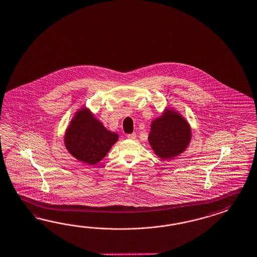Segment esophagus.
Returning <instances> with one entry per match:
<instances>
[{
	"label": "esophagus",
	"instance_id": "1",
	"mask_svg": "<svg viewBox=\"0 0 257 257\" xmlns=\"http://www.w3.org/2000/svg\"><path fill=\"white\" fill-rule=\"evenodd\" d=\"M136 137H137L136 133H133V134H130V135H127V138H129V139H131V140L136 139Z\"/></svg>",
	"mask_w": 257,
	"mask_h": 257
}]
</instances>
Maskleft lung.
<instances>
[{"label": "left lung", "instance_id": "1", "mask_svg": "<svg viewBox=\"0 0 257 257\" xmlns=\"http://www.w3.org/2000/svg\"><path fill=\"white\" fill-rule=\"evenodd\" d=\"M150 127L149 144L155 154L162 160H171L183 153L192 138L188 121L177 110L169 107L152 120Z\"/></svg>", "mask_w": 257, "mask_h": 257}]
</instances>
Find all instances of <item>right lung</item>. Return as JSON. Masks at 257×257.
<instances>
[{
  "label": "right lung",
  "mask_w": 257,
  "mask_h": 257,
  "mask_svg": "<svg viewBox=\"0 0 257 257\" xmlns=\"http://www.w3.org/2000/svg\"><path fill=\"white\" fill-rule=\"evenodd\" d=\"M118 139V134L108 131L84 106L74 113L63 140L69 153L76 160L95 165L106 157Z\"/></svg>",
  "instance_id": "1"
}]
</instances>
